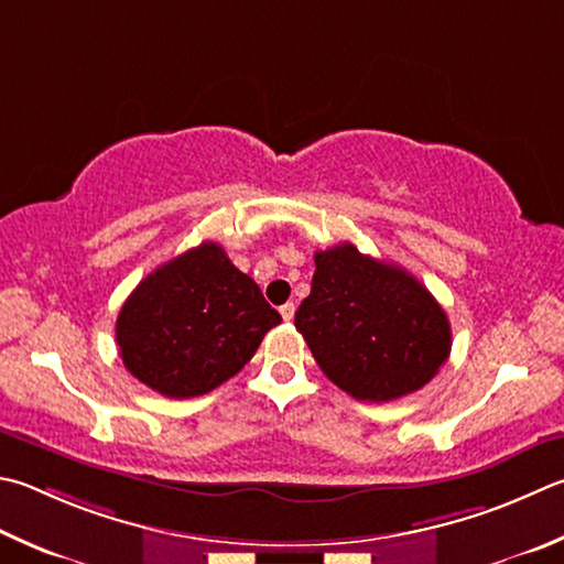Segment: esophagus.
<instances>
[{"label":"esophagus","instance_id":"esophagus-1","mask_svg":"<svg viewBox=\"0 0 564 564\" xmlns=\"http://www.w3.org/2000/svg\"><path fill=\"white\" fill-rule=\"evenodd\" d=\"M293 315H295V305L293 303H285V305H281V317L285 323H291L293 321Z\"/></svg>","mask_w":564,"mask_h":564}]
</instances>
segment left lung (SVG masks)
Here are the masks:
<instances>
[{
	"instance_id": "left-lung-1",
	"label": "left lung",
	"mask_w": 564,
	"mask_h": 564,
	"mask_svg": "<svg viewBox=\"0 0 564 564\" xmlns=\"http://www.w3.org/2000/svg\"><path fill=\"white\" fill-rule=\"evenodd\" d=\"M295 327L327 380L362 402L416 392L452 352V325L434 295L412 273L352 243L315 253Z\"/></svg>"
}]
</instances>
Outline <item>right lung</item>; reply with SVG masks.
<instances>
[{"label": "right lung", "mask_w": 564, "mask_h": 564, "mask_svg": "<svg viewBox=\"0 0 564 564\" xmlns=\"http://www.w3.org/2000/svg\"><path fill=\"white\" fill-rule=\"evenodd\" d=\"M279 323L253 279L204 241L138 283L118 313L116 340L132 377L187 399L237 375Z\"/></svg>", "instance_id": "add662e5"}]
</instances>
